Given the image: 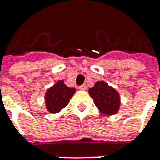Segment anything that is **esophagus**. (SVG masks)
Here are the masks:
<instances>
[{
	"mask_svg": "<svg viewBox=\"0 0 160 160\" xmlns=\"http://www.w3.org/2000/svg\"><path fill=\"white\" fill-rule=\"evenodd\" d=\"M79 89H80V90H82V91L86 90V89H87V86H86V84H83L82 86L79 87Z\"/></svg>",
	"mask_w": 160,
	"mask_h": 160,
	"instance_id": "esophagus-1",
	"label": "esophagus"
}]
</instances>
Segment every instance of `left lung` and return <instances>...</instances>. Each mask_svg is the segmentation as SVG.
Listing matches in <instances>:
<instances>
[{
  "label": "left lung",
  "instance_id": "1",
  "mask_svg": "<svg viewBox=\"0 0 160 160\" xmlns=\"http://www.w3.org/2000/svg\"><path fill=\"white\" fill-rule=\"evenodd\" d=\"M88 92L91 98H93L94 104L101 113L107 116H113L118 113L121 104L120 94L105 81H97L94 87L89 89Z\"/></svg>",
  "mask_w": 160,
  "mask_h": 160
}]
</instances>
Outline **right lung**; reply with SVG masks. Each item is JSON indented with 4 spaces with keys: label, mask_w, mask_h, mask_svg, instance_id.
Wrapping results in <instances>:
<instances>
[{
    "label": "right lung",
    "mask_w": 160,
    "mask_h": 160,
    "mask_svg": "<svg viewBox=\"0 0 160 160\" xmlns=\"http://www.w3.org/2000/svg\"><path fill=\"white\" fill-rule=\"evenodd\" d=\"M75 92V88L68 87L64 84V80H58L46 91L44 96L46 109L53 114L58 113L68 105Z\"/></svg>",
    "instance_id": "add662e5"
}]
</instances>
